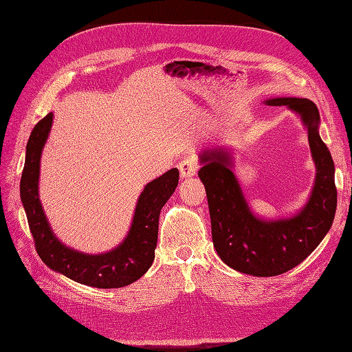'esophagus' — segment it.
I'll return each mask as SVG.
<instances>
[{"mask_svg": "<svg viewBox=\"0 0 352 352\" xmlns=\"http://www.w3.org/2000/svg\"><path fill=\"white\" fill-rule=\"evenodd\" d=\"M198 170V163L195 158H186L184 162L179 163V172H180V177H192L195 176Z\"/></svg>", "mask_w": 352, "mask_h": 352, "instance_id": "1", "label": "esophagus"}]
</instances>
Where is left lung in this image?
<instances>
[{
  "instance_id": "obj_1",
  "label": "left lung",
  "mask_w": 352,
  "mask_h": 352,
  "mask_svg": "<svg viewBox=\"0 0 352 352\" xmlns=\"http://www.w3.org/2000/svg\"><path fill=\"white\" fill-rule=\"evenodd\" d=\"M264 104L286 105L307 131L316 179L304 207L280 219L255 214L232 172L233 155L221 148L199 154L198 176L206 186L212 243L221 261L239 273L270 278L294 269L317 248L332 228L338 198L335 164L318 133L316 104L294 97L269 98Z\"/></svg>"
}]
</instances>
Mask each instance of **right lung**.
Returning a JSON list of instances; mask_svg holds the SVG:
<instances>
[{
    "label": "right lung",
    "instance_id": "1",
    "mask_svg": "<svg viewBox=\"0 0 352 352\" xmlns=\"http://www.w3.org/2000/svg\"><path fill=\"white\" fill-rule=\"evenodd\" d=\"M54 114L48 113L32 131L26 145L20 198L41 260L51 270L94 287L111 289L133 283L151 267L158 238V217L173 195L179 170L172 168L146 184L138 198L129 232L116 248L101 254H85L63 243L52 232L39 199V166Z\"/></svg>",
    "mask_w": 352,
    "mask_h": 352
}]
</instances>
